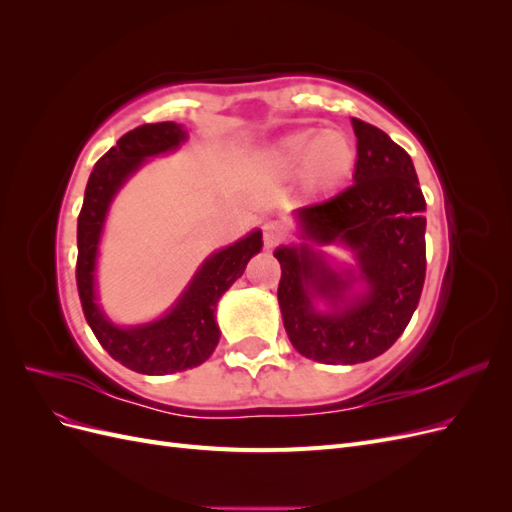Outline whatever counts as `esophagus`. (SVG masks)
I'll list each match as a JSON object with an SVG mask.
<instances>
[{"label": "esophagus", "mask_w": 512, "mask_h": 512, "mask_svg": "<svg viewBox=\"0 0 512 512\" xmlns=\"http://www.w3.org/2000/svg\"><path fill=\"white\" fill-rule=\"evenodd\" d=\"M262 239H265L267 250H271V247L280 245L286 239V228L280 222H267L262 228Z\"/></svg>", "instance_id": "esophagus-1"}]
</instances>
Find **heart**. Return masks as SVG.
Listing matches in <instances>:
<instances>
[{
    "label": "heart",
    "instance_id": "b5f03b06",
    "mask_svg": "<svg viewBox=\"0 0 512 512\" xmlns=\"http://www.w3.org/2000/svg\"><path fill=\"white\" fill-rule=\"evenodd\" d=\"M271 160L284 173L303 168L305 179L316 190H331L350 175L356 151L342 132L297 130L275 143Z\"/></svg>",
    "mask_w": 512,
    "mask_h": 512
}]
</instances>
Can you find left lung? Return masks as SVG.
Here are the masks:
<instances>
[{
	"label": "left lung",
	"instance_id": "1",
	"mask_svg": "<svg viewBox=\"0 0 512 512\" xmlns=\"http://www.w3.org/2000/svg\"><path fill=\"white\" fill-rule=\"evenodd\" d=\"M354 183L294 211L301 245L277 247V301L292 346L307 359L354 365L376 359L404 333L425 284V196L408 153L389 134L352 119ZM342 242L360 265L337 274L312 244ZM366 290L354 295L351 286ZM330 305L320 313L315 299Z\"/></svg>",
	"mask_w": 512,
	"mask_h": 512
}]
</instances>
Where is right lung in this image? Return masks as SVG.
<instances>
[{
  "mask_svg": "<svg viewBox=\"0 0 512 512\" xmlns=\"http://www.w3.org/2000/svg\"><path fill=\"white\" fill-rule=\"evenodd\" d=\"M185 138L188 132L175 121L145 123L123 134L91 170L76 226V286L87 324L115 361L147 376L175 374L209 359L220 342L215 307L262 247V232L254 230L237 243L211 254L177 303L158 320L126 329L117 327L102 314L96 303V260L108 207L121 185L147 158L175 151Z\"/></svg>",
  "mask_w": 512,
  "mask_h": 512,
  "instance_id": "obj_1",
  "label": "right lung"
}]
</instances>
